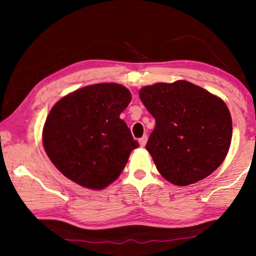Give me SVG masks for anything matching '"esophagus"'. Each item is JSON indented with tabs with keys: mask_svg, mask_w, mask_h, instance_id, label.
<instances>
[{
	"mask_svg": "<svg viewBox=\"0 0 256 256\" xmlns=\"http://www.w3.org/2000/svg\"><path fill=\"white\" fill-rule=\"evenodd\" d=\"M146 140H148V137H146V136H143L142 138H140V140H138V142H140V146H144L146 143Z\"/></svg>",
	"mask_w": 256,
	"mask_h": 256,
	"instance_id": "esophagus-1",
	"label": "esophagus"
}]
</instances>
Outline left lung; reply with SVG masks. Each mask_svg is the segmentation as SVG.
I'll use <instances>...</instances> for the list:
<instances>
[{"instance_id": "1", "label": "left lung", "mask_w": 256, "mask_h": 256, "mask_svg": "<svg viewBox=\"0 0 256 256\" xmlns=\"http://www.w3.org/2000/svg\"><path fill=\"white\" fill-rule=\"evenodd\" d=\"M140 98L156 122L146 148L166 180L186 186L222 165L232 138L222 98L186 80L148 85Z\"/></svg>"}]
</instances>
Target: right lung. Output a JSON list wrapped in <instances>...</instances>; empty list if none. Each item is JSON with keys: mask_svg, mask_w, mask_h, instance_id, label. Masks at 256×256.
<instances>
[{"mask_svg": "<svg viewBox=\"0 0 256 256\" xmlns=\"http://www.w3.org/2000/svg\"><path fill=\"white\" fill-rule=\"evenodd\" d=\"M116 83L88 85L52 106L43 126V146L66 178L91 190L113 183L138 143L120 113L131 102Z\"/></svg>", "mask_w": 256, "mask_h": 256, "instance_id": "add662e5", "label": "right lung"}]
</instances>
